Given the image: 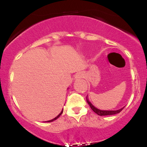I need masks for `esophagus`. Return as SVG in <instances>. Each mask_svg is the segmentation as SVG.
Here are the masks:
<instances>
[{
    "label": "esophagus",
    "instance_id": "34e87169",
    "mask_svg": "<svg viewBox=\"0 0 147 147\" xmlns=\"http://www.w3.org/2000/svg\"><path fill=\"white\" fill-rule=\"evenodd\" d=\"M83 77H84V74L82 73V72H81V73H78L77 75H76V77H77V78H82Z\"/></svg>",
    "mask_w": 147,
    "mask_h": 147
}]
</instances>
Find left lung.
I'll return each mask as SVG.
<instances>
[{"instance_id":"8db88e82","label":"left lung","mask_w":147,"mask_h":147,"mask_svg":"<svg viewBox=\"0 0 147 147\" xmlns=\"http://www.w3.org/2000/svg\"><path fill=\"white\" fill-rule=\"evenodd\" d=\"M86 101H87L88 104H89V106H90V107L91 108V109H92V110L95 113H97V115H100V116L111 115H115V114L119 113L121 112V111H122V109H124V108H122V109H119V110H117V111H101V110H99V109H97V108H95V106L92 105V104H91L90 102H89L88 99H86Z\"/></svg>"}]
</instances>
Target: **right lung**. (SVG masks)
<instances>
[{
  "instance_id": "1",
  "label": "right lung",
  "mask_w": 147,
  "mask_h": 147,
  "mask_svg": "<svg viewBox=\"0 0 147 147\" xmlns=\"http://www.w3.org/2000/svg\"><path fill=\"white\" fill-rule=\"evenodd\" d=\"M63 110H62V111H61V113H60V114H59V115H57L56 117H55V118H54V119H51V120H49V121H47V122H52V121H54V120H55V119H57V118H58V117H59V116L61 115V114H62V113H63Z\"/></svg>"
}]
</instances>
